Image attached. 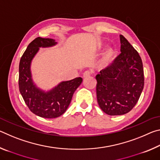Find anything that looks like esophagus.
Listing matches in <instances>:
<instances>
[{"mask_svg":"<svg viewBox=\"0 0 160 160\" xmlns=\"http://www.w3.org/2000/svg\"><path fill=\"white\" fill-rule=\"evenodd\" d=\"M91 75V72L89 71V70H87V71H85V72L83 73V78H86L90 76V75Z\"/></svg>","mask_w":160,"mask_h":160,"instance_id":"obj_1","label":"esophagus"}]
</instances>
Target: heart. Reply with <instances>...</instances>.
<instances>
[{
	"mask_svg": "<svg viewBox=\"0 0 160 160\" xmlns=\"http://www.w3.org/2000/svg\"><path fill=\"white\" fill-rule=\"evenodd\" d=\"M104 46L103 43H99L98 44V48L100 49ZM116 56V49L112 46H109L106 48L104 53L102 54L101 59L99 61V66L101 68H106L109 66L112 63Z\"/></svg>",
	"mask_w": 160,
	"mask_h": 160,
	"instance_id": "heart-1",
	"label": "heart"
}]
</instances>
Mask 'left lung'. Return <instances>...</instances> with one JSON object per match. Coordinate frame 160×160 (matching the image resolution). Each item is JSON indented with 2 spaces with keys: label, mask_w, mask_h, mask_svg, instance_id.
Returning a JSON list of instances; mask_svg holds the SVG:
<instances>
[{
  "label": "left lung",
  "mask_w": 160,
  "mask_h": 160,
  "mask_svg": "<svg viewBox=\"0 0 160 160\" xmlns=\"http://www.w3.org/2000/svg\"><path fill=\"white\" fill-rule=\"evenodd\" d=\"M121 53L110 66L96 75L97 98L101 109L110 116L129 112L138 101L144 87L141 58L123 35Z\"/></svg>",
  "instance_id": "8db88e82"
}]
</instances>
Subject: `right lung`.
Returning a JSON list of instances; mask_svg holds the SVG:
<instances>
[{
	"label": "right lung",
	"mask_w": 160,
	"mask_h": 160,
	"mask_svg": "<svg viewBox=\"0 0 160 160\" xmlns=\"http://www.w3.org/2000/svg\"><path fill=\"white\" fill-rule=\"evenodd\" d=\"M57 44L53 39L37 37L28 45L19 65V90L32 113L46 118H57L68 107L75 91L82 82V78L63 81L48 91L37 88L32 80L31 63L39 48Z\"/></svg>",
	"instance_id": "1"
}]
</instances>
